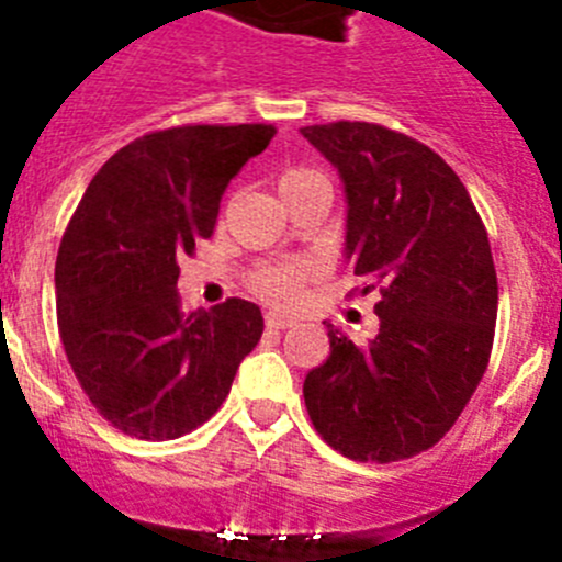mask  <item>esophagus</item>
<instances>
[{
    "instance_id": "34e87169",
    "label": "esophagus",
    "mask_w": 562,
    "mask_h": 562,
    "mask_svg": "<svg viewBox=\"0 0 562 562\" xmlns=\"http://www.w3.org/2000/svg\"><path fill=\"white\" fill-rule=\"evenodd\" d=\"M291 324H293L291 316H282V313H266V327L285 329V327H291Z\"/></svg>"
}]
</instances>
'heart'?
<instances>
[{"mask_svg": "<svg viewBox=\"0 0 562 562\" xmlns=\"http://www.w3.org/2000/svg\"><path fill=\"white\" fill-rule=\"evenodd\" d=\"M307 177H316V171L311 169H288L280 177V191L288 186H296V182L307 180ZM311 266L302 263V260H271L263 263L260 269H255L251 274V288L263 299H269L271 305H291L296 299L299 285L307 277Z\"/></svg>", "mask_w": 562, "mask_h": 562, "instance_id": "heart-1", "label": "heart"}]
</instances>
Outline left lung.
Segmentation results:
<instances>
[{
    "label": "left lung",
    "instance_id": "1",
    "mask_svg": "<svg viewBox=\"0 0 562 562\" xmlns=\"http://www.w3.org/2000/svg\"><path fill=\"white\" fill-rule=\"evenodd\" d=\"M346 193V260L380 291L366 346L329 327L305 376L313 427L344 458L393 463L435 447L494 346V257L469 191L429 146L369 122L302 127Z\"/></svg>",
    "mask_w": 562,
    "mask_h": 562
}]
</instances>
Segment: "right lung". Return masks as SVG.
I'll return each mask as SVG.
<instances>
[{"mask_svg":"<svg viewBox=\"0 0 562 562\" xmlns=\"http://www.w3.org/2000/svg\"><path fill=\"white\" fill-rule=\"evenodd\" d=\"M271 124L171 127L115 151L68 222L55 263L57 327L82 391L115 429L175 440L227 400L263 335L260 307L182 313L180 257L210 238L229 180Z\"/></svg>","mask_w":562,"mask_h":562,"instance_id":"right-lung-1","label":"right lung"}]
</instances>
